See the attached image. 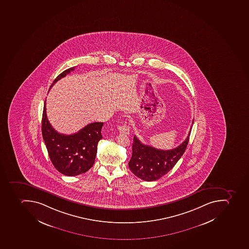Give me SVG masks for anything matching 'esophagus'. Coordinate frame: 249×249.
<instances>
[{"instance_id":"1","label":"esophagus","mask_w":249,"mask_h":249,"mask_svg":"<svg viewBox=\"0 0 249 249\" xmlns=\"http://www.w3.org/2000/svg\"><path fill=\"white\" fill-rule=\"evenodd\" d=\"M118 129H119V131L121 133H124V134H129V126L126 124H124L123 125H120L119 127H118Z\"/></svg>"}]
</instances>
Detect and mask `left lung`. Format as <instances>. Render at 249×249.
Listing matches in <instances>:
<instances>
[{"instance_id": "8db88e82", "label": "left lung", "mask_w": 249, "mask_h": 249, "mask_svg": "<svg viewBox=\"0 0 249 249\" xmlns=\"http://www.w3.org/2000/svg\"><path fill=\"white\" fill-rule=\"evenodd\" d=\"M191 129L192 125L185 141L174 149L170 150L157 149L146 145L134 136L133 154L129 161V169L134 175L145 181L160 179L174 167L184 153L189 142Z\"/></svg>"}]
</instances>
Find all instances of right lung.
I'll use <instances>...</instances> for the list:
<instances>
[{"label": "right lung", "mask_w": 249, "mask_h": 249, "mask_svg": "<svg viewBox=\"0 0 249 249\" xmlns=\"http://www.w3.org/2000/svg\"><path fill=\"white\" fill-rule=\"evenodd\" d=\"M74 69L75 67L68 69L58 75L51 88ZM102 126L103 123H93L73 134L66 135L58 133L48 121L44 102L42 135L54 168L69 177H75L88 171L95 161L98 143L102 138Z\"/></svg>", "instance_id": "add662e5"}]
</instances>
